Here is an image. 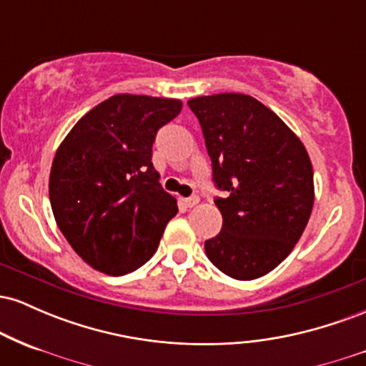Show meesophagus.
Listing matches in <instances>:
<instances>
[{
	"label": "esophagus",
	"instance_id": "esophagus-1",
	"mask_svg": "<svg viewBox=\"0 0 366 366\" xmlns=\"http://www.w3.org/2000/svg\"><path fill=\"white\" fill-rule=\"evenodd\" d=\"M182 203H184V207H186V208H192V207H196L197 203H199V197H197V196L186 197V199H182Z\"/></svg>",
	"mask_w": 366,
	"mask_h": 366
}]
</instances>
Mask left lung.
<instances>
[{
    "label": "left lung",
    "mask_w": 366,
    "mask_h": 366,
    "mask_svg": "<svg viewBox=\"0 0 366 366\" xmlns=\"http://www.w3.org/2000/svg\"><path fill=\"white\" fill-rule=\"evenodd\" d=\"M212 158L224 224L204 242L225 275L253 280L287 258L313 209V167L300 137L258 99L239 92L187 102Z\"/></svg>",
    "instance_id": "8db88e82"
}]
</instances>
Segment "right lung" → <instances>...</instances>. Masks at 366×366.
<instances>
[{"mask_svg":"<svg viewBox=\"0 0 366 366\" xmlns=\"http://www.w3.org/2000/svg\"><path fill=\"white\" fill-rule=\"evenodd\" d=\"M182 110L179 99L115 94L66 134L49 174L53 215L87 264L125 275L157 251L177 201L159 184L153 142Z\"/></svg>","mask_w":366,"mask_h":366,"instance_id":"1","label":"right lung"}]
</instances>
